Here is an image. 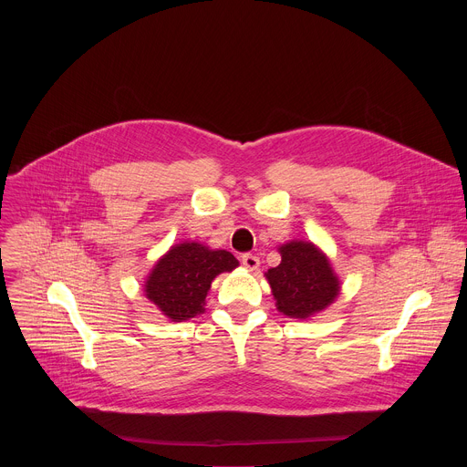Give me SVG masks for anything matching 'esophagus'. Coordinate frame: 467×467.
<instances>
[{
	"instance_id": "1",
	"label": "esophagus",
	"mask_w": 467,
	"mask_h": 467,
	"mask_svg": "<svg viewBox=\"0 0 467 467\" xmlns=\"http://www.w3.org/2000/svg\"><path fill=\"white\" fill-rule=\"evenodd\" d=\"M242 264L245 265L247 270H256L258 268V264H260V260H258V256H254V254H251V253H245V254H242Z\"/></svg>"
}]
</instances>
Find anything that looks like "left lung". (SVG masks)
Listing matches in <instances>:
<instances>
[{
  "label": "left lung",
  "mask_w": 467,
  "mask_h": 467,
  "mask_svg": "<svg viewBox=\"0 0 467 467\" xmlns=\"http://www.w3.org/2000/svg\"><path fill=\"white\" fill-rule=\"evenodd\" d=\"M281 264L268 270L279 312L308 317L328 306L340 292V283L323 253L310 242H290L281 247Z\"/></svg>",
  "instance_id": "8db88e82"
}]
</instances>
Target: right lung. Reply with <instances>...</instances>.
<instances>
[{"instance_id": "obj_1", "label": "right lung", "mask_w": 467, "mask_h": 467, "mask_svg": "<svg viewBox=\"0 0 467 467\" xmlns=\"http://www.w3.org/2000/svg\"><path fill=\"white\" fill-rule=\"evenodd\" d=\"M238 260L223 249L213 251L202 244L173 245L153 268L146 296L171 321H184L203 312L205 297L214 277L233 272Z\"/></svg>"}]
</instances>
